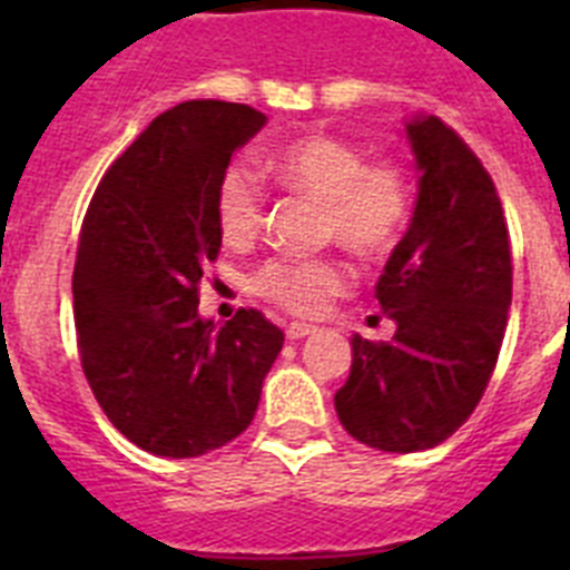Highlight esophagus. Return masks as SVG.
<instances>
[{
	"mask_svg": "<svg viewBox=\"0 0 570 570\" xmlns=\"http://www.w3.org/2000/svg\"><path fill=\"white\" fill-rule=\"evenodd\" d=\"M311 334H316V325H308V322H291V325H285V336H288L291 342L305 340V336Z\"/></svg>",
	"mask_w": 570,
	"mask_h": 570,
	"instance_id": "esophagus-1",
	"label": "esophagus"
}]
</instances>
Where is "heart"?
Segmentation results:
<instances>
[{"label":"heart","instance_id":"heart-1","mask_svg":"<svg viewBox=\"0 0 570 570\" xmlns=\"http://www.w3.org/2000/svg\"><path fill=\"white\" fill-rule=\"evenodd\" d=\"M265 170L288 190L322 203V236L365 259L394 250L411 216V188L396 165H367L362 150L325 134L296 136L265 156ZM216 228L228 245H245L262 228L265 194L245 165H230L216 185ZM347 271L334 256H274L256 271L254 291L291 314H316L345 288Z\"/></svg>","mask_w":570,"mask_h":570}]
</instances>
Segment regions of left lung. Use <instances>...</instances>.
<instances>
[{
    "label": "left lung",
    "instance_id": "1",
    "mask_svg": "<svg viewBox=\"0 0 570 570\" xmlns=\"http://www.w3.org/2000/svg\"><path fill=\"white\" fill-rule=\"evenodd\" d=\"M405 136L416 205L376 282L396 334L351 336V374L334 396L347 434L391 454L440 445L473 414L511 308V245L488 170L436 116H411Z\"/></svg>",
    "mask_w": 570,
    "mask_h": 570
}]
</instances>
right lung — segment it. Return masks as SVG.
<instances>
[{
  "instance_id": "right-lung-1",
  "label": "right lung",
  "mask_w": 570,
  "mask_h": 570,
  "mask_svg": "<svg viewBox=\"0 0 570 570\" xmlns=\"http://www.w3.org/2000/svg\"><path fill=\"white\" fill-rule=\"evenodd\" d=\"M268 116L194 99L165 110L102 176L85 214L73 316L105 416L148 454L203 456L250 425L282 331L259 311L216 328L199 314L223 245L216 185Z\"/></svg>"
}]
</instances>
